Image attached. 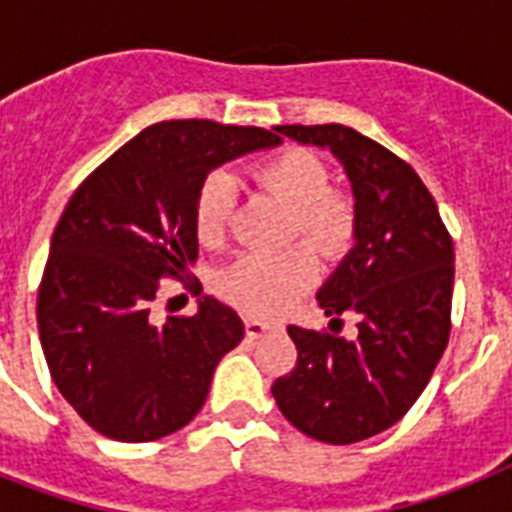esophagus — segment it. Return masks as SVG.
Returning <instances> with one entry per match:
<instances>
[{
    "label": "esophagus",
    "instance_id": "1",
    "mask_svg": "<svg viewBox=\"0 0 512 512\" xmlns=\"http://www.w3.org/2000/svg\"><path fill=\"white\" fill-rule=\"evenodd\" d=\"M273 324H268V321L263 319H255V316H249L247 319V337L249 340H260L263 335H268V332H273Z\"/></svg>",
    "mask_w": 512,
    "mask_h": 512
}]
</instances>
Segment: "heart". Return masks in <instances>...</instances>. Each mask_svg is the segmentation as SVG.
Listing matches in <instances>:
<instances>
[{
  "label": "heart",
  "instance_id": "obj_1",
  "mask_svg": "<svg viewBox=\"0 0 512 512\" xmlns=\"http://www.w3.org/2000/svg\"><path fill=\"white\" fill-rule=\"evenodd\" d=\"M257 180L295 209L292 233L303 236L321 255H340L353 239V201L329 188V172L303 148H289L257 167ZM236 183L225 172H212L196 196V236L215 247L231 228ZM316 279V260L305 247L284 252H247L220 276V292L252 313H276L303 295Z\"/></svg>",
  "mask_w": 512,
  "mask_h": 512
}]
</instances>
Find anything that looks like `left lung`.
Returning <instances> with one entry per match:
<instances>
[{"label":"left lung","mask_w":512,"mask_h":512,"mask_svg":"<svg viewBox=\"0 0 512 512\" xmlns=\"http://www.w3.org/2000/svg\"><path fill=\"white\" fill-rule=\"evenodd\" d=\"M305 146L329 148L353 188V249L319 289L332 316H359V335L287 327L295 369L273 382L281 414L324 444H356L396 425L420 398L452 332L454 244L420 175L342 124H281ZM281 140V138H279Z\"/></svg>","instance_id":"left-lung-1"}]
</instances>
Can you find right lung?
<instances>
[{"label":"right lung","instance_id":"obj_1","mask_svg":"<svg viewBox=\"0 0 512 512\" xmlns=\"http://www.w3.org/2000/svg\"><path fill=\"white\" fill-rule=\"evenodd\" d=\"M279 143L260 127L159 122L74 191L52 233L36 321L52 382L92 430L140 444L199 414L244 321L204 295L193 316L156 324L151 303L164 276L196 287L193 212L209 172Z\"/></svg>","mask_w":512,"mask_h":512}]
</instances>
